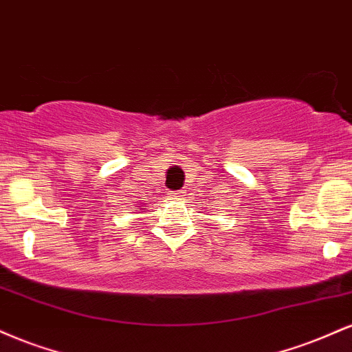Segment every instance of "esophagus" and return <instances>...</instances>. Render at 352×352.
Here are the masks:
<instances>
[{"mask_svg": "<svg viewBox=\"0 0 352 352\" xmlns=\"http://www.w3.org/2000/svg\"><path fill=\"white\" fill-rule=\"evenodd\" d=\"M170 195L173 197V199H184V197H185V192H184V190H179V192H173V193H170Z\"/></svg>", "mask_w": 352, "mask_h": 352, "instance_id": "1", "label": "esophagus"}]
</instances>
